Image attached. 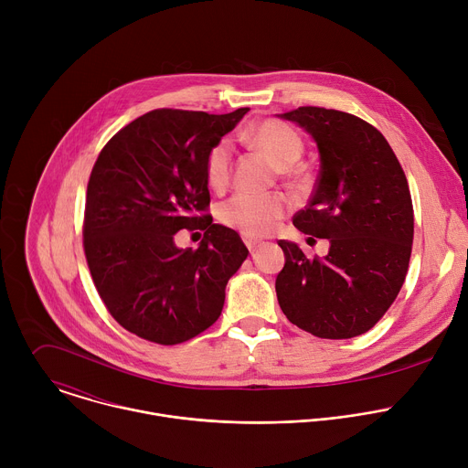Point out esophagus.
<instances>
[{
	"mask_svg": "<svg viewBox=\"0 0 468 468\" xmlns=\"http://www.w3.org/2000/svg\"><path fill=\"white\" fill-rule=\"evenodd\" d=\"M242 242L246 244V248L251 251V250H255L259 244H261V240L259 239H251V237H246V235H242Z\"/></svg>",
	"mask_w": 468,
	"mask_h": 468,
	"instance_id": "1",
	"label": "esophagus"
}]
</instances>
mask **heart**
<instances>
[{
  "label": "heart",
  "instance_id": "obj_1",
  "mask_svg": "<svg viewBox=\"0 0 468 468\" xmlns=\"http://www.w3.org/2000/svg\"><path fill=\"white\" fill-rule=\"evenodd\" d=\"M244 141L282 170L291 168L303 152V143L298 133L276 118H266L248 127L244 131ZM231 161L233 148L228 139L218 141L209 150L206 159V177L213 190L228 188L231 181ZM287 211L289 199L283 194H237L220 204L217 215L224 226L237 229L240 235L259 239L271 235Z\"/></svg>",
  "mask_w": 468,
  "mask_h": 468
}]
</instances>
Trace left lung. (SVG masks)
<instances>
[{
  "label": "left lung",
  "instance_id": "left-lung-1",
  "mask_svg": "<svg viewBox=\"0 0 468 468\" xmlns=\"http://www.w3.org/2000/svg\"><path fill=\"white\" fill-rule=\"evenodd\" d=\"M311 133L320 172L309 204L292 224L329 239L309 259L280 240L285 266L276 278L285 316L320 339H352L372 329L396 300L413 248V202L402 165L381 133L350 112L298 107L282 114Z\"/></svg>",
  "mask_w": 468,
  "mask_h": 468
}]
</instances>
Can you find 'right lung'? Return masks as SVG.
Returning <instances> with one entry per match:
<instances>
[{"label":"right lung","mask_w":468,"mask_h":468,"mask_svg":"<svg viewBox=\"0 0 468 468\" xmlns=\"http://www.w3.org/2000/svg\"><path fill=\"white\" fill-rule=\"evenodd\" d=\"M248 111H150L122 127L94 163L83 218L87 264L111 316L141 339L179 345L222 313L228 280L248 250L207 215L206 159ZM179 229L204 230L205 239L196 250H179Z\"/></svg>","instance_id":"obj_1"}]
</instances>
